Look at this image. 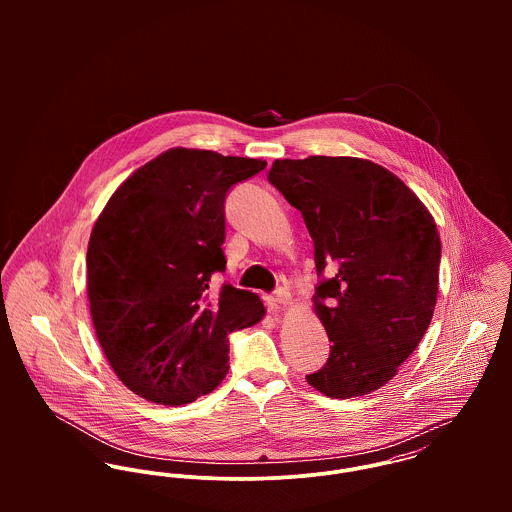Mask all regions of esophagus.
Wrapping results in <instances>:
<instances>
[{
	"label": "esophagus",
	"mask_w": 512,
	"mask_h": 512,
	"mask_svg": "<svg viewBox=\"0 0 512 512\" xmlns=\"http://www.w3.org/2000/svg\"><path fill=\"white\" fill-rule=\"evenodd\" d=\"M290 299H292V295H290V292H288L286 288H278L276 292L266 295V303H268V307H270L272 311H278L282 305L290 303Z\"/></svg>",
	"instance_id": "1"
}]
</instances>
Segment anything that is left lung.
Instances as JSON below:
<instances>
[{
    "instance_id": "obj_1",
    "label": "left lung",
    "mask_w": 512,
    "mask_h": 512,
    "mask_svg": "<svg viewBox=\"0 0 512 512\" xmlns=\"http://www.w3.org/2000/svg\"><path fill=\"white\" fill-rule=\"evenodd\" d=\"M268 181L313 238V307L331 345L307 382L331 398L384 386L426 335L438 297L434 217L388 169L357 157L278 159Z\"/></svg>"
}]
</instances>
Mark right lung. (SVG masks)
<instances>
[{"label": "right lung", "mask_w": 512, "mask_h": 512, "mask_svg": "<svg viewBox=\"0 0 512 512\" xmlns=\"http://www.w3.org/2000/svg\"><path fill=\"white\" fill-rule=\"evenodd\" d=\"M266 161L175 147L140 167L96 220L88 301L100 347L138 396L181 406L228 372V335L256 325L264 303L228 282L224 201Z\"/></svg>", "instance_id": "obj_1"}]
</instances>
